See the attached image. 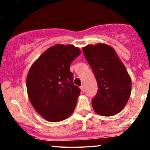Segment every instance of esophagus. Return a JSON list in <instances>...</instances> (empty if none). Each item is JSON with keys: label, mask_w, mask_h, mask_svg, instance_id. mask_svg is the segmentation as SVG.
<instances>
[{"label": "esophagus", "mask_w": 150, "mask_h": 150, "mask_svg": "<svg viewBox=\"0 0 150 150\" xmlns=\"http://www.w3.org/2000/svg\"><path fill=\"white\" fill-rule=\"evenodd\" d=\"M80 89L81 90H82V92H85V87H84V85H81L80 86Z\"/></svg>", "instance_id": "esophagus-1"}]
</instances>
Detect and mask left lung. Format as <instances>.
I'll list each match as a JSON object with an SVG mask.
<instances>
[{"mask_svg": "<svg viewBox=\"0 0 150 150\" xmlns=\"http://www.w3.org/2000/svg\"><path fill=\"white\" fill-rule=\"evenodd\" d=\"M97 80L98 91L92 104L98 114L111 116L121 111L131 92V79L112 47L104 44L82 48Z\"/></svg>", "mask_w": 150, "mask_h": 150, "instance_id": "obj_1", "label": "left lung"}]
</instances>
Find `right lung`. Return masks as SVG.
<instances>
[{
    "label": "right lung",
    "mask_w": 150,
    "mask_h": 150,
    "mask_svg": "<svg viewBox=\"0 0 150 150\" xmlns=\"http://www.w3.org/2000/svg\"><path fill=\"white\" fill-rule=\"evenodd\" d=\"M80 54V49L73 45L56 44L43 53L29 70V99L37 112L49 121L66 119L75 110L80 89L74 85L70 67Z\"/></svg>",
    "instance_id": "1"
}]
</instances>
